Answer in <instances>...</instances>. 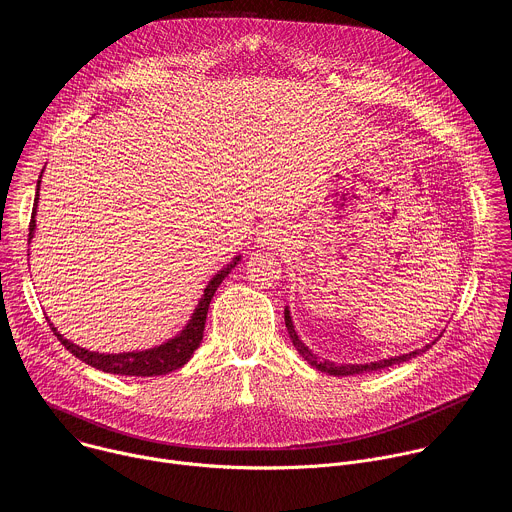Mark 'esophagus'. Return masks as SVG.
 <instances>
[{
    "label": "esophagus",
    "instance_id": "obj_1",
    "mask_svg": "<svg viewBox=\"0 0 512 512\" xmlns=\"http://www.w3.org/2000/svg\"><path fill=\"white\" fill-rule=\"evenodd\" d=\"M285 241H287V233L277 223H269L257 233V245L261 247H281Z\"/></svg>",
    "mask_w": 512,
    "mask_h": 512
}]
</instances>
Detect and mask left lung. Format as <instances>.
Instances as JSON below:
<instances>
[{"mask_svg": "<svg viewBox=\"0 0 512 512\" xmlns=\"http://www.w3.org/2000/svg\"><path fill=\"white\" fill-rule=\"evenodd\" d=\"M283 318H285V328L289 332V338L291 342H294L296 350L302 354L304 360H308V364H312L314 369L322 371V373H328V375H334V377H348V375H362V373H371V371H379V369H387V367H393V364H399V362H407L411 358H415L417 354L425 352L431 344H425L423 348H417L409 354H399V356H391V358H383V360H377V362H364V364H336L332 360H326V358H320L318 354H314L304 342L302 338L298 336L296 332V326L294 322H291V316H289V308L285 306L283 310Z\"/></svg>", "mask_w": 512, "mask_h": 512, "instance_id": "1", "label": "left lung"}]
</instances>
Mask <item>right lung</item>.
Wrapping results in <instances>:
<instances>
[{
	"instance_id": "add662e5",
	"label": "right lung",
	"mask_w": 512,
	"mask_h": 512,
	"mask_svg": "<svg viewBox=\"0 0 512 512\" xmlns=\"http://www.w3.org/2000/svg\"><path fill=\"white\" fill-rule=\"evenodd\" d=\"M44 172V170H42ZM40 172V178H42ZM40 182L36 184V198H34V208H32V221H30V239L28 243H32L34 231H36V208H38V190H40ZM241 261V255L233 257L231 263H227L221 271H216L212 275V279L208 281V285L204 287V294L198 300V306L194 308L190 320L186 322V326L170 340L162 342L160 346L148 348V350H133V352H117V354H105V352H93L87 350L75 342L66 340L56 328L54 324L48 320L54 336L60 340V344L75 354L79 360L91 364V367L103 371V373H111V375H125V377H158V375H168L172 371L182 369L184 364L190 360V356L194 354V350L200 346L202 342V334H204V322H206V314H208V306L210 300L214 296L216 287L223 283V279L237 267V263Z\"/></svg>"
}]
</instances>
